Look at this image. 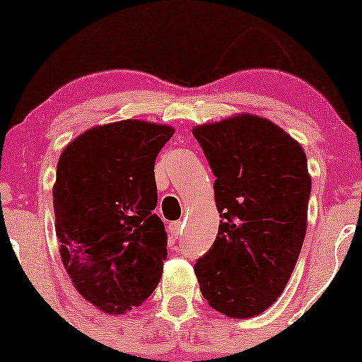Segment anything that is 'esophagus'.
I'll list each match as a JSON object with an SVG mask.
<instances>
[{"label": "esophagus", "mask_w": 362, "mask_h": 362, "mask_svg": "<svg viewBox=\"0 0 362 362\" xmlns=\"http://www.w3.org/2000/svg\"><path fill=\"white\" fill-rule=\"evenodd\" d=\"M182 228H184V224H182V221H175L170 224V231H172V235L175 236V238H178V236L182 235Z\"/></svg>", "instance_id": "esophagus-1"}]
</instances>
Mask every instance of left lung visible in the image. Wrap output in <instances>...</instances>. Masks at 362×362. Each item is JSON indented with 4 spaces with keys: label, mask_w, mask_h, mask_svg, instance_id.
Here are the masks:
<instances>
[{
    "label": "left lung",
    "mask_w": 362,
    "mask_h": 362,
    "mask_svg": "<svg viewBox=\"0 0 362 362\" xmlns=\"http://www.w3.org/2000/svg\"><path fill=\"white\" fill-rule=\"evenodd\" d=\"M213 170V247L194 265L211 308L252 318L288 284L308 224L311 177L301 144L272 120L236 114L192 129Z\"/></svg>",
    "instance_id": "1"
}]
</instances>
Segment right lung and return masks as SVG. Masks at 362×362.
Returning a JSON list of instances; mask_svg holds the SVG:
<instances>
[{"instance_id": "1", "label": "right lung", "mask_w": 362, "mask_h": 362, "mask_svg": "<svg viewBox=\"0 0 362 362\" xmlns=\"http://www.w3.org/2000/svg\"><path fill=\"white\" fill-rule=\"evenodd\" d=\"M175 129L127 119L95 126L62 149L52 187L61 260L78 293L124 315L155 291L167 260L153 213L155 160Z\"/></svg>"}]
</instances>
